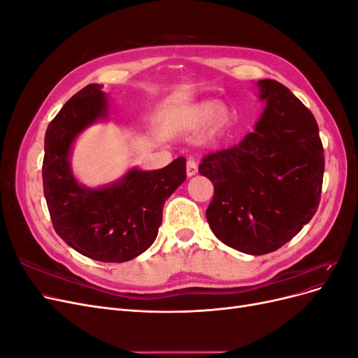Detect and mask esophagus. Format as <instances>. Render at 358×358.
<instances>
[{
    "label": "esophagus",
    "instance_id": "esophagus-1",
    "mask_svg": "<svg viewBox=\"0 0 358 358\" xmlns=\"http://www.w3.org/2000/svg\"><path fill=\"white\" fill-rule=\"evenodd\" d=\"M197 171H199L197 161L194 159V158H188V159H187V175H188V176H194Z\"/></svg>",
    "mask_w": 358,
    "mask_h": 358
}]
</instances>
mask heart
Returning <instances> with one entry per match:
<instances>
[{
  "mask_svg": "<svg viewBox=\"0 0 358 358\" xmlns=\"http://www.w3.org/2000/svg\"><path fill=\"white\" fill-rule=\"evenodd\" d=\"M209 117V128L220 129L229 122L230 113L224 106H218L213 109L212 103H203L191 107V109L183 115L175 124L176 129H194L201 127Z\"/></svg>",
  "mask_w": 358,
  "mask_h": 358,
  "instance_id": "b5f03b06",
  "label": "heart"
}]
</instances>
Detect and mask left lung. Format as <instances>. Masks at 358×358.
Masks as SVG:
<instances>
[{"label": "left lung", "mask_w": 358, "mask_h": 358, "mask_svg": "<svg viewBox=\"0 0 358 358\" xmlns=\"http://www.w3.org/2000/svg\"><path fill=\"white\" fill-rule=\"evenodd\" d=\"M264 113L239 145L204 157L199 167L215 196L206 210L213 234L249 255L273 252L315 215L324 148L315 117L287 86L258 80Z\"/></svg>", "instance_id": "1"}]
</instances>
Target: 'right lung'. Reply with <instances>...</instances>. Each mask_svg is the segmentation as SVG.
I'll use <instances>...</instances> for the list:
<instances>
[{
	"mask_svg": "<svg viewBox=\"0 0 358 358\" xmlns=\"http://www.w3.org/2000/svg\"><path fill=\"white\" fill-rule=\"evenodd\" d=\"M103 85L91 83L64 104L48 125L43 158V191L53 229L79 254L104 263L136 258L157 239L162 208L187 179V159L176 158L159 170H131L113 185L88 189L70 169L73 140L104 117Z\"/></svg>",
	"mask_w": 358,
	"mask_h": 358,
	"instance_id": "1",
	"label": "right lung"
}]
</instances>
